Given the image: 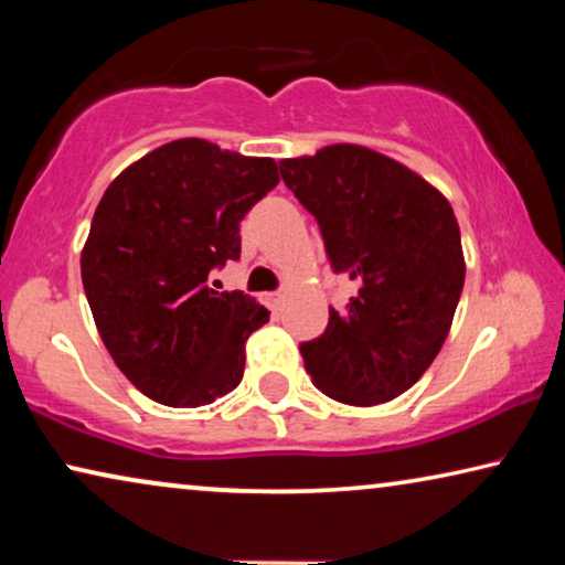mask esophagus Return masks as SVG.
Masks as SVG:
<instances>
[{
  "label": "esophagus",
  "mask_w": 565,
  "mask_h": 565,
  "mask_svg": "<svg viewBox=\"0 0 565 565\" xmlns=\"http://www.w3.org/2000/svg\"><path fill=\"white\" fill-rule=\"evenodd\" d=\"M265 300H267V306H269V308H280V303L285 300V292H282V290H277V292H267Z\"/></svg>",
  "instance_id": "esophagus-1"
}]
</instances>
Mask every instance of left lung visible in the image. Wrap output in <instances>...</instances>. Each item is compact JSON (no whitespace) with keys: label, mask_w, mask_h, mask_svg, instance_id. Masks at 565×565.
<instances>
[{"label":"left lung","mask_w":565,"mask_h":565,"mask_svg":"<svg viewBox=\"0 0 565 565\" xmlns=\"http://www.w3.org/2000/svg\"><path fill=\"white\" fill-rule=\"evenodd\" d=\"M280 174L319 221L334 273L358 280L347 311L300 344L329 398L377 406L412 388L450 334L466 282L460 226L437 188L367 146L282 159Z\"/></svg>","instance_id":"8db88e82"}]
</instances>
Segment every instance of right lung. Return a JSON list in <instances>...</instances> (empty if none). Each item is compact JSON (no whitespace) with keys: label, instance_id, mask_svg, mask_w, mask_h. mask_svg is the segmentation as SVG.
I'll list each match as a JSON object with an SVG mask.
<instances>
[{"label":"right lung","instance_id":"add662e5","mask_svg":"<svg viewBox=\"0 0 565 565\" xmlns=\"http://www.w3.org/2000/svg\"><path fill=\"white\" fill-rule=\"evenodd\" d=\"M280 182L275 159L180 138L110 182L82 249V282L120 373L164 406L213 404L242 383L246 339L269 311L207 288L238 259V223Z\"/></svg>","mask_w":565,"mask_h":565}]
</instances>
